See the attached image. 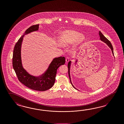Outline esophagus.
I'll return each mask as SVG.
<instances>
[{"label":"esophagus","instance_id":"34e87169","mask_svg":"<svg viewBox=\"0 0 124 124\" xmlns=\"http://www.w3.org/2000/svg\"><path fill=\"white\" fill-rule=\"evenodd\" d=\"M69 61H70L69 57H66V62H69Z\"/></svg>","mask_w":124,"mask_h":124}]
</instances>
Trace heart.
I'll list each match as a JSON object with an SVG mask.
<instances>
[{"label": "heart", "instance_id": "heart-1", "mask_svg": "<svg viewBox=\"0 0 124 124\" xmlns=\"http://www.w3.org/2000/svg\"><path fill=\"white\" fill-rule=\"evenodd\" d=\"M84 39V36L82 35L80 32L67 30L61 33L59 36L58 41L62 46H65L76 42V45H78L83 42Z\"/></svg>", "mask_w": 124, "mask_h": 124}]
</instances>
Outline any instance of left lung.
<instances>
[{"label": "left lung", "mask_w": 124, "mask_h": 124, "mask_svg": "<svg viewBox=\"0 0 124 124\" xmlns=\"http://www.w3.org/2000/svg\"><path fill=\"white\" fill-rule=\"evenodd\" d=\"M99 35H100V39H101L102 41L104 42V43H106V44L109 46V47H110V48L111 50V51H112V54H113V56H114V55L113 48V46H112V44H111V43L110 42V41H109L108 39H107L103 35L102 33L101 32V31H100V32H99ZM71 63V61H70V62H68V66H67V67H68V75H69V77L70 81V82H71V85H72V86H73L75 89H77L73 85L72 83V82H71V81L70 73V69Z\"/></svg>", "instance_id": "obj_1"}]
</instances>
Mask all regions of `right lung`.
I'll list each match as a JSON object with an SVG mask.
<instances>
[{"label":"right lung","mask_w":124,"mask_h":124,"mask_svg":"<svg viewBox=\"0 0 124 124\" xmlns=\"http://www.w3.org/2000/svg\"><path fill=\"white\" fill-rule=\"evenodd\" d=\"M39 24L32 25L28 28L25 33L18 40L14 46L13 56V67L18 80L29 88L38 91H45L53 87L54 84L57 69L65 63V58L60 57L55 58L46 72L39 77L29 74L22 65L21 47L23 37L26 34L39 29Z\"/></svg>","instance_id":"add662e5"}]
</instances>
